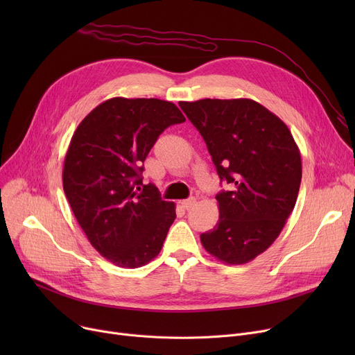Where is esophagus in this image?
Instances as JSON below:
<instances>
[{"label":"esophagus","instance_id":"obj_1","mask_svg":"<svg viewBox=\"0 0 355 355\" xmlns=\"http://www.w3.org/2000/svg\"><path fill=\"white\" fill-rule=\"evenodd\" d=\"M196 198L194 197H191V198H187V200H182L181 201V206L185 209V210H190L193 206H194V204H196Z\"/></svg>","mask_w":355,"mask_h":355}]
</instances>
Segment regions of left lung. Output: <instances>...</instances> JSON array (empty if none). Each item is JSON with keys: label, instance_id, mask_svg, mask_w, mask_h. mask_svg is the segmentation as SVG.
<instances>
[{"label": "left lung", "instance_id": "obj_1", "mask_svg": "<svg viewBox=\"0 0 355 355\" xmlns=\"http://www.w3.org/2000/svg\"><path fill=\"white\" fill-rule=\"evenodd\" d=\"M180 107L206 141L220 180V218L200 236L226 265H245L281 234L300 193L301 153L289 128L252 99H201Z\"/></svg>", "mask_w": 355, "mask_h": 355}]
</instances>
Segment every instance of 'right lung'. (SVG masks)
I'll return each instance as SVG.
<instances>
[{
  "label": "right lung",
  "mask_w": 355,
  "mask_h": 355,
  "mask_svg": "<svg viewBox=\"0 0 355 355\" xmlns=\"http://www.w3.org/2000/svg\"><path fill=\"white\" fill-rule=\"evenodd\" d=\"M184 121L173 102L112 98L74 130L63 190L90 245L115 266L141 268L162 249L175 204L142 184V162L164 129Z\"/></svg>",
  "instance_id": "1"
}]
</instances>
